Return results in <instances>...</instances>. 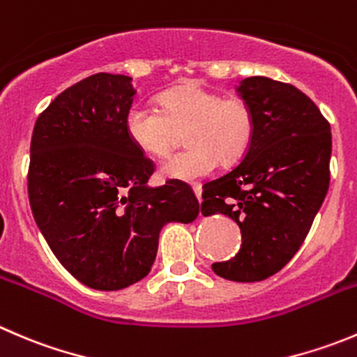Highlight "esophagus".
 I'll list each match as a JSON object with an SVG mask.
<instances>
[{"label":"esophagus","instance_id":"esophagus-1","mask_svg":"<svg viewBox=\"0 0 357 357\" xmlns=\"http://www.w3.org/2000/svg\"><path fill=\"white\" fill-rule=\"evenodd\" d=\"M193 192H195L197 199H199V202H202V186L197 183V185H193Z\"/></svg>","mask_w":357,"mask_h":357}]
</instances>
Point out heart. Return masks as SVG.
<instances>
[{"instance_id":"1","label":"heart","mask_w":357,"mask_h":357,"mask_svg":"<svg viewBox=\"0 0 357 357\" xmlns=\"http://www.w3.org/2000/svg\"><path fill=\"white\" fill-rule=\"evenodd\" d=\"M160 112L134 105L126 115L130 143L153 158L172 150L178 132L185 130L188 150L162 164V174L181 181H195L211 174L218 162L231 165L249 150L255 134V116L245 101L221 98L195 82H186L158 96Z\"/></svg>"}]
</instances>
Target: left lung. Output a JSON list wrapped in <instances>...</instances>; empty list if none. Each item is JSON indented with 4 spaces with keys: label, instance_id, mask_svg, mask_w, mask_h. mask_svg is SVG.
Segmentation results:
<instances>
[{
    "label": "left lung",
    "instance_id": "8db88e82",
    "mask_svg": "<svg viewBox=\"0 0 357 357\" xmlns=\"http://www.w3.org/2000/svg\"><path fill=\"white\" fill-rule=\"evenodd\" d=\"M255 116L241 164L204 185L202 214L235 220L242 245L214 274L258 282L278 274L305 241L330 186L331 129L319 108L289 83L266 76L238 82Z\"/></svg>",
    "mask_w": 357,
    "mask_h": 357
}]
</instances>
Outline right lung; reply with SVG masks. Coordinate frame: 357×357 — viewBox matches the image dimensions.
Here are the masks:
<instances>
[{
    "instance_id": "1",
    "label": "right lung",
    "mask_w": 357,
    "mask_h": 357,
    "mask_svg": "<svg viewBox=\"0 0 357 357\" xmlns=\"http://www.w3.org/2000/svg\"><path fill=\"white\" fill-rule=\"evenodd\" d=\"M134 98L130 76L92 75L50 102L31 137L34 221L66 271L99 291L146 278L164 225L200 211L185 183H148L153 164L126 132Z\"/></svg>"
}]
</instances>
